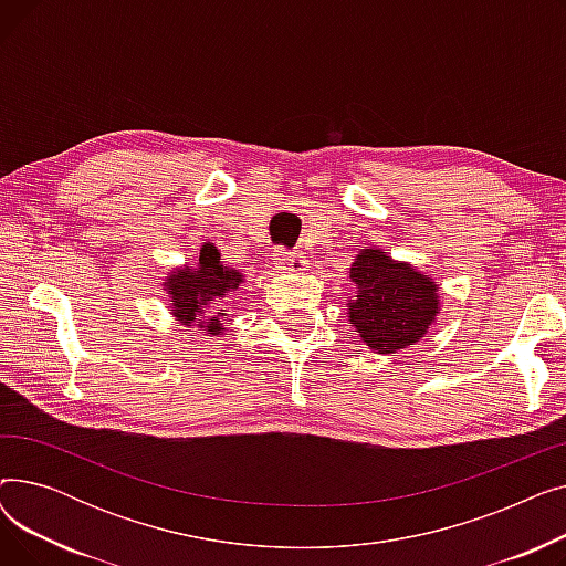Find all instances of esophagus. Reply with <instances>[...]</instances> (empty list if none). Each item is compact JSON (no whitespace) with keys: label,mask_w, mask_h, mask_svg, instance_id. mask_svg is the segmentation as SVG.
Listing matches in <instances>:
<instances>
[{"label":"esophagus","mask_w":566,"mask_h":566,"mask_svg":"<svg viewBox=\"0 0 566 566\" xmlns=\"http://www.w3.org/2000/svg\"><path fill=\"white\" fill-rule=\"evenodd\" d=\"M275 259H277L282 271H289V273H303V271H307V265H310L307 259L301 252L284 250V248L275 250Z\"/></svg>","instance_id":"1"}]
</instances>
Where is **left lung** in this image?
I'll return each instance as SVG.
<instances>
[{
	"instance_id": "1",
	"label": "left lung",
	"mask_w": 566,
	"mask_h": 566,
	"mask_svg": "<svg viewBox=\"0 0 566 566\" xmlns=\"http://www.w3.org/2000/svg\"><path fill=\"white\" fill-rule=\"evenodd\" d=\"M358 289L348 303L355 331L376 353H397L418 342L438 314L436 284L380 250H363L350 265Z\"/></svg>"
}]
</instances>
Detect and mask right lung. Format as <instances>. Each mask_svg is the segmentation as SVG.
I'll use <instances>...</instances> for the list:
<instances>
[{
  "label": "right lung",
  "instance_id": "right-lung-1",
  "mask_svg": "<svg viewBox=\"0 0 566 566\" xmlns=\"http://www.w3.org/2000/svg\"><path fill=\"white\" fill-rule=\"evenodd\" d=\"M243 282V275L235 273L233 268H227L220 263V254L213 245H203L201 256L197 265H188L184 271H176V275L169 277L167 286L171 291V305L174 314L181 318V323H192L197 314H203V305H218L222 303L224 295L238 284ZM224 310L218 307L211 318L201 323L206 335H218L222 328Z\"/></svg>",
  "mask_w": 566,
  "mask_h": 566
}]
</instances>
